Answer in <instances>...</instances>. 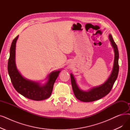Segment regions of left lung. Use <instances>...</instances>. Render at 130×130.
Instances as JSON below:
<instances>
[{
	"label": "left lung",
	"mask_w": 130,
	"mask_h": 130,
	"mask_svg": "<svg viewBox=\"0 0 130 130\" xmlns=\"http://www.w3.org/2000/svg\"><path fill=\"white\" fill-rule=\"evenodd\" d=\"M109 39L111 46L114 49L115 57L113 69H112L111 74L104 84L100 86L94 87L90 89L88 91H83L78 88L74 76L72 74H71L72 89L75 97L78 100H80L83 102H91V101H95L102 98L108 94L111 91L112 86L117 79L118 71H119V65H118L119 54H118L117 45L114 42L110 34L109 35Z\"/></svg>",
	"instance_id": "8db88e82"
}]
</instances>
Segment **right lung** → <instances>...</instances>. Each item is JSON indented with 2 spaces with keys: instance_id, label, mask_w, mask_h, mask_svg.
Masks as SVG:
<instances>
[{
  "instance_id": "1",
  "label": "right lung",
  "mask_w": 130,
  "mask_h": 130,
  "mask_svg": "<svg viewBox=\"0 0 130 130\" xmlns=\"http://www.w3.org/2000/svg\"><path fill=\"white\" fill-rule=\"evenodd\" d=\"M19 36L12 42L10 48V56L8 62V72L11 82L15 89L24 97L33 100H42L48 98L52 94L54 84L60 71L50 73L48 80L44 85L34 82L22 76L16 68L15 64L16 43Z\"/></svg>"
}]
</instances>
